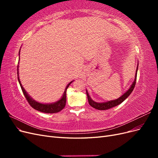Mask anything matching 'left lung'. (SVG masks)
Masks as SVG:
<instances>
[{"instance_id": "1", "label": "left lung", "mask_w": 158, "mask_h": 158, "mask_svg": "<svg viewBox=\"0 0 158 158\" xmlns=\"http://www.w3.org/2000/svg\"><path fill=\"white\" fill-rule=\"evenodd\" d=\"M137 69H138V66H137ZM137 71V70H136ZM136 75H137V72L136 73V75H135V81H134L132 84L131 85V88H129V89L127 91V92L123 94L121 97H120L119 98H118L117 99L115 100H113V101H110V102H107L106 103H97L94 102L93 100L91 99V98L89 97V95L87 92L86 90V94H87V97H88V103L92 107L98 109V110H107V109H109L112 107H115L118 105L121 104L123 102L125 101V100L129 96L132 92L133 91L134 88H135V86L136 85Z\"/></svg>"}]
</instances>
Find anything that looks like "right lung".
Here are the masks:
<instances>
[{"label": "right lung", "mask_w": 158, "mask_h": 158, "mask_svg": "<svg viewBox=\"0 0 158 158\" xmlns=\"http://www.w3.org/2000/svg\"><path fill=\"white\" fill-rule=\"evenodd\" d=\"M18 70V69H17ZM19 83H20V87L22 88V92L24 95L25 98H26L27 101L30 105V106L32 107L33 109H35V110H37V111L43 112V113H58L59 111H60L62 109H63L64 107H65L66 105V89L69 88V86L70 85V84L72 83L70 82L67 86L66 87V89L64 90V94L63 95V97L59 100V102H57L55 103H51V104H42V103H40L38 102H36L35 101H34L33 99H31L28 94L26 93V92L25 91V89H23V88L22 87V85L20 83V81L19 80V77H18Z\"/></svg>", "instance_id": "right-lung-1"}]
</instances>
